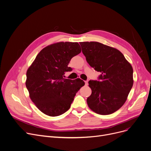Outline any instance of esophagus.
<instances>
[{
	"label": "esophagus",
	"instance_id": "obj_1",
	"mask_svg": "<svg viewBox=\"0 0 151 151\" xmlns=\"http://www.w3.org/2000/svg\"><path fill=\"white\" fill-rule=\"evenodd\" d=\"M85 85H88V81H85Z\"/></svg>",
	"mask_w": 151,
	"mask_h": 151
}]
</instances>
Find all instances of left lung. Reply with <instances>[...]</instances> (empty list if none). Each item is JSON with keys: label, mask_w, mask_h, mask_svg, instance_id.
<instances>
[{"label": "left lung", "mask_w": 151, "mask_h": 151, "mask_svg": "<svg viewBox=\"0 0 151 151\" xmlns=\"http://www.w3.org/2000/svg\"><path fill=\"white\" fill-rule=\"evenodd\" d=\"M80 44L90 66L101 73L98 81L88 82V106L98 114H112L124 105L133 87L132 66L116 48L97 42Z\"/></svg>", "instance_id": "left-lung-1"}]
</instances>
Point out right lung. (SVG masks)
Masks as SVG:
<instances>
[{"label":"right lung","mask_w":151,"mask_h":151,"mask_svg":"<svg viewBox=\"0 0 151 151\" xmlns=\"http://www.w3.org/2000/svg\"><path fill=\"white\" fill-rule=\"evenodd\" d=\"M81 52L77 42H58L43 48L26 73V88L37 108L49 116L66 112L77 92L85 85L81 78H64L73 69L68 64Z\"/></svg>","instance_id":"obj_1"}]
</instances>
